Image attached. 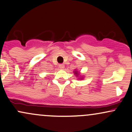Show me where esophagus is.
Instances as JSON below:
<instances>
[{"label":"esophagus","mask_w":132,"mask_h":132,"mask_svg":"<svg viewBox=\"0 0 132 132\" xmlns=\"http://www.w3.org/2000/svg\"><path fill=\"white\" fill-rule=\"evenodd\" d=\"M64 65L63 64H60L59 65V68H60V69H64Z\"/></svg>","instance_id":"1"}]
</instances>
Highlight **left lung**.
<instances>
[{
    "label": "left lung",
    "instance_id": "left-lung-1",
    "mask_svg": "<svg viewBox=\"0 0 132 132\" xmlns=\"http://www.w3.org/2000/svg\"><path fill=\"white\" fill-rule=\"evenodd\" d=\"M74 74H75L76 76L78 78V79H79V80H82L83 79H84V76L83 75H81V73H80V72L78 70H76V69H75V71H74Z\"/></svg>",
    "mask_w": 132,
    "mask_h": 132
}]
</instances>
